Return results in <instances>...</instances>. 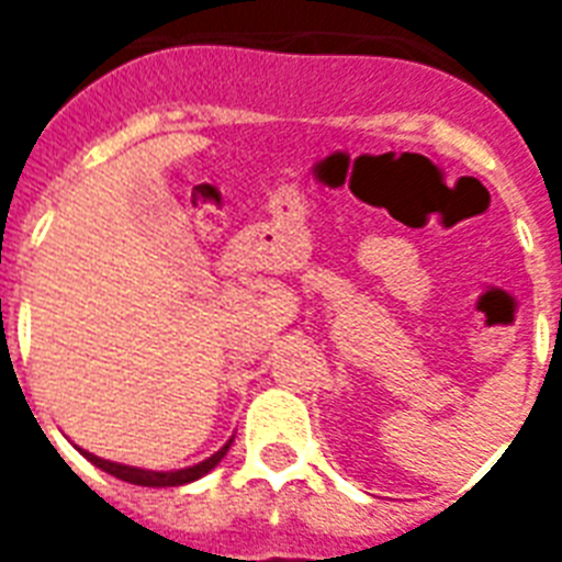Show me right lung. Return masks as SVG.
Masks as SVG:
<instances>
[{"label":"right lung","instance_id":"right-lung-1","mask_svg":"<svg viewBox=\"0 0 562 562\" xmlns=\"http://www.w3.org/2000/svg\"><path fill=\"white\" fill-rule=\"evenodd\" d=\"M229 443H233V437H229L227 443L221 446L218 452L206 458V461L194 463V467H187V470H171V472H157V470H139V467H127V463H116V461H104L99 454L92 452H81L83 458L90 463H95L99 470L110 472V475H116V479L127 481V484H139V487H183V484H192V481L203 479L206 472L215 470L221 463V458L227 454Z\"/></svg>","mask_w":562,"mask_h":562}]
</instances>
